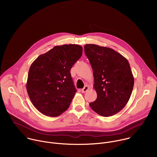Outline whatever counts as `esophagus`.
<instances>
[{
	"mask_svg": "<svg viewBox=\"0 0 157 157\" xmlns=\"http://www.w3.org/2000/svg\"><path fill=\"white\" fill-rule=\"evenodd\" d=\"M89 89V87L86 85V86H85L81 89V92H82V93H86V92Z\"/></svg>",
	"mask_w": 157,
	"mask_h": 157,
	"instance_id": "1",
	"label": "esophagus"
}]
</instances>
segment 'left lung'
Here are the masks:
<instances>
[{"label":"left lung","instance_id":"obj_1","mask_svg":"<svg viewBox=\"0 0 157 157\" xmlns=\"http://www.w3.org/2000/svg\"><path fill=\"white\" fill-rule=\"evenodd\" d=\"M84 52L93 70L97 99L89 105L99 115L112 116L121 111L131 96L134 78L127 59L110 48L87 44Z\"/></svg>","mask_w":157,"mask_h":157}]
</instances>
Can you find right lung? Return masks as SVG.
I'll list each match as a JSON object with an SVG mask.
<instances>
[{
    "instance_id": "1",
    "label": "right lung",
    "mask_w": 157,
    "mask_h": 157,
    "mask_svg": "<svg viewBox=\"0 0 157 157\" xmlns=\"http://www.w3.org/2000/svg\"><path fill=\"white\" fill-rule=\"evenodd\" d=\"M82 53V48L78 44H63L54 47L32 63L27 90L41 114L57 117L68 109L77 91L70 70Z\"/></svg>"
}]
</instances>
